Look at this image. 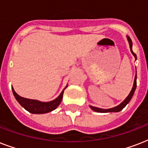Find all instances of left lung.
Wrapping results in <instances>:
<instances>
[{"instance_id": "left-lung-1", "label": "left lung", "mask_w": 148, "mask_h": 148, "mask_svg": "<svg viewBox=\"0 0 148 148\" xmlns=\"http://www.w3.org/2000/svg\"><path fill=\"white\" fill-rule=\"evenodd\" d=\"M127 40L129 41V44H130V48H131V53H133V55L135 57V58L137 59V56L136 54L133 52L132 51V41H131V39L129 38L128 36L127 37ZM136 87H137V74H136L135 76V78H134V86L133 88H132V90H131V93L129 94V95L127 96L125 100H124L123 102H122L120 105L117 106V107H115V108H110V109H101V108H95V107H92V106H90V108L92 109L93 110H95L96 112H100V113H107V112H118V111H121V110L123 109V108L125 107V106L127 104V103L130 102L131 101V99L132 98L134 95V93L135 91V89H136Z\"/></svg>"}]
</instances>
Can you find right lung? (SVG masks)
Returning <instances> with one entry per match:
<instances>
[{
    "mask_svg": "<svg viewBox=\"0 0 148 148\" xmlns=\"http://www.w3.org/2000/svg\"><path fill=\"white\" fill-rule=\"evenodd\" d=\"M12 91L14 96L16 100L18 101V103L23 107V108L32 114H45V113L50 112L58 108L63 98V90L61 94L59 95V97H57L55 100H53L50 102H40V101H36V100H31L22 97L17 95L15 92L14 88H12Z\"/></svg>",
    "mask_w": 148,
    "mask_h": 148,
    "instance_id": "obj_1",
    "label": "right lung"
}]
</instances>
